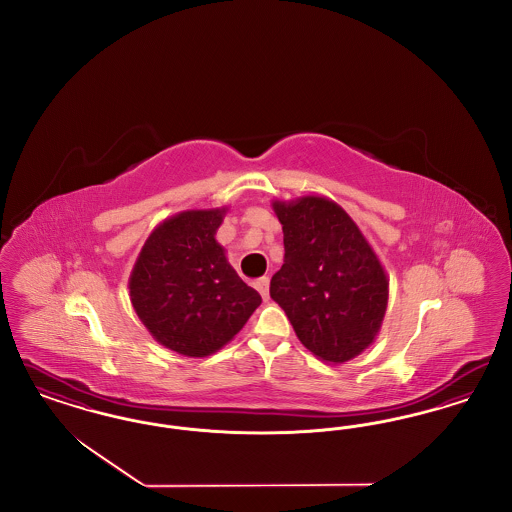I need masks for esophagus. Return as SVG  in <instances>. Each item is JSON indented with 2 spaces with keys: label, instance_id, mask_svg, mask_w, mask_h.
Wrapping results in <instances>:
<instances>
[{
  "label": "esophagus",
  "instance_id": "esophagus-1",
  "mask_svg": "<svg viewBox=\"0 0 512 512\" xmlns=\"http://www.w3.org/2000/svg\"><path fill=\"white\" fill-rule=\"evenodd\" d=\"M268 286H270V278H268V276H263V278H259V280L255 282V288L263 295L265 301H268Z\"/></svg>",
  "mask_w": 512,
  "mask_h": 512
}]
</instances>
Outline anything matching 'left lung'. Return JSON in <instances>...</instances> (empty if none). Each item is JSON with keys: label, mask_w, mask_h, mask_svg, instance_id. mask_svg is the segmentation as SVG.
I'll list each match as a JSON object with an SVG mask.
<instances>
[{"label": "left lung", "mask_w": 512, "mask_h": 512, "mask_svg": "<svg viewBox=\"0 0 512 512\" xmlns=\"http://www.w3.org/2000/svg\"><path fill=\"white\" fill-rule=\"evenodd\" d=\"M284 232V265L270 297L320 361L343 365L376 340L390 280L363 232L328 197L272 201Z\"/></svg>", "instance_id": "8db88e82"}]
</instances>
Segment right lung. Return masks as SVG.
Masks as SVG:
<instances>
[{
  "label": "right lung",
  "mask_w": 512,
  "mask_h": 512,
  "mask_svg": "<svg viewBox=\"0 0 512 512\" xmlns=\"http://www.w3.org/2000/svg\"><path fill=\"white\" fill-rule=\"evenodd\" d=\"M226 207L190 209L149 234L128 290L149 334L184 357L222 349L261 305L217 242Z\"/></svg>",
  "instance_id": "right-lung-1"
}]
</instances>
